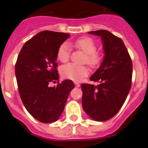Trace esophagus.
I'll list each match as a JSON object with an SVG mask.
<instances>
[{
    "mask_svg": "<svg viewBox=\"0 0 148 148\" xmlns=\"http://www.w3.org/2000/svg\"><path fill=\"white\" fill-rule=\"evenodd\" d=\"M75 84V86H76V87H79L80 86V84L79 83H77V82H75L74 83Z\"/></svg>",
    "mask_w": 148,
    "mask_h": 148,
    "instance_id": "esophagus-1",
    "label": "esophagus"
}]
</instances>
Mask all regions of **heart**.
Masks as SVG:
<instances>
[{"mask_svg":"<svg viewBox=\"0 0 148 148\" xmlns=\"http://www.w3.org/2000/svg\"><path fill=\"white\" fill-rule=\"evenodd\" d=\"M77 49H80L85 53L83 62L92 67H97L102 62V53L97 51V44L89 37H82L71 43ZM70 58V48L67 43H63L57 51V59L61 62H68ZM61 73L65 78L75 82L82 80L89 74V68L86 66L68 64L61 68Z\"/></svg>","mask_w":148,"mask_h":148,"instance_id":"1","label":"heart"}]
</instances>
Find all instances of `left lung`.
<instances>
[{"label": "left lung", "mask_w": 148, "mask_h": 148, "mask_svg": "<svg viewBox=\"0 0 148 148\" xmlns=\"http://www.w3.org/2000/svg\"><path fill=\"white\" fill-rule=\"evenodd\" d=\"M89 34L101 36L105 55L101 66L89 79L99 84H82V101L85 112L102 122L114 117L126 100L132 85V62L120 38L106 30Z\"/></svg>", "instance_id": "left-lung-1"}]
</instances>
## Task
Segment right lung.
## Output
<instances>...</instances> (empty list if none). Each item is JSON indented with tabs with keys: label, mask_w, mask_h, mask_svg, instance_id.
Masks as SVG:
<instances>
[{
	"label": "right lung",
	"mask_w": 148,
	"mask_h": 148,
	"mask_svg": "<svg viewBox=\"0 0 148 148\" xmlns=\"http://www.w3.org/2000/svg\"><path fill=\"white\" fill-rule=\"evenodd\" d=\"M69 36L66 33L43 31L24 44L15 65L19 95L33 117L43 123L56 121L62 114L70 92L71 80L59 82L57 51ZM56 87L49 86L51 82Z\"/></svg>",
	"instance_id": "obj_1"
}]
</instances>
